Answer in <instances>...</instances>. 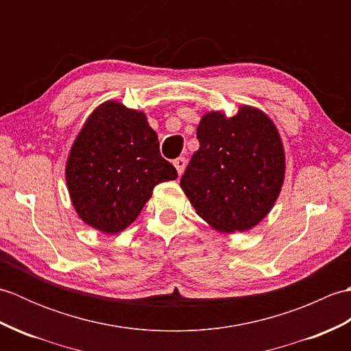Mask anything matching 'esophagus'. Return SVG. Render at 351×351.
I'll return each instance as SVG.
<instances>
[{
    "mask_svg": "<svg viewBox=\"0 0 351 351\" xmlns=\"http://www.w3.org/2000/svg\"><path fill=\"white\" fill-rule=\"evenodd\" d=\"M173 166L176 167V170H178V175H182L184 173V170H185V166H187V160L184 158V156H180V158H176V160H173Z\"/></svg>",
    "mask_w": 351,
    "mask_h": 351,
    "instance_id": "obj_1",
    "label": "esophagus"
}]
</instances>
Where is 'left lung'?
I'll list each match as a JSON object with an SVG mask.
<instances>
[{
	"instance_id": "8db88e82",
	"label": "left lung",
	"mask_w": 351,
	"mask_h": 351,
	"mask_svg": "<svg viewBox=\"0 0 351 351\" xmlns=\"http://www.w3.org/2000/svg\"><path fill=\"white\" fill-rule=\"evenodd\" d=\"M181 189L199 217L223 234L245 232L271 211L285 180V149L263 110L241 106L228 117L210 111L196 130Z\"/></svg>"
}]
</instances>
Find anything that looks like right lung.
Listing matches in <instances>:
<instances>
[{
    "label": "right lung",
    "mask_w": 351,
    "mask_h": 351,
    "mask_svg": "<svg viewBox=\"0 0 351 351\" xmlns=\"http://www.w3.org/2000/svg\"><path fill=\"white\" fill-rule=\"evenodd\" d=\"M71 202L87 226L122 232L138 217L155 185L178 178L160 154L143 111L106 101L73 140L64 169Z\"/></svg>",
    "instance_id": "add662e5"
}]
</instances>
